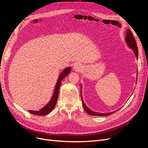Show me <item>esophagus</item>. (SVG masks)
<instances>
[{"instance_id":"1","label":"esophagus","mask_w":148,"mask_h":148,"mask_svg":"<svg viewBox=\"0 0 148 148\" xmlns=\"http://www.w3.org/2000/svg\"><path fill=\"white\" fill-rule=\"evenodd\" d=\"M81 68H82V65L79 64H76L74 66V70L77 71H80V70H82Z\"/></svg>"}]
</instances>
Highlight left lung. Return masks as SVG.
Returning a JSON list of instances; mask_svg holds the SVG:
<instances>
[{
    "label": "left lung",
    "instance_id": "left-lung-1",
    "mask_svg": "<svg viewBox=\"0 0 148 148\" xmlns=\"http://www.w3.org/2000/svg\"><path fill=\"white\" fill-rule=\"evenodd\" d=\"M125 40H126V42H127L128 45L130 47H131L134 52H135L136 57L138 59V46L136 44V42L135 41V37L132 33V32L131 31V30L130 29H127V34H126V38H125ZM82 87V86H81ZM82 92V91H81ZM82 94V93H81ZM82 104L83 106V107L84 110L86 111V112L91 115H95V116H106V115H109L110 114H112L113 113H114L115 112H109V113H104V114H102V113H97V112H93L92 110H91L89 108H88V107L84 104V103L82 99Z\"/></svg>",
    "mask_w": 148,
    "mask_h": 148
}]
</instances>
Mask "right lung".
Here are the masks:
<instances>
[{"label":"right lung","mask_w":148,"mask_h":148,"mask_svg":"<svg viewBox=\"0 0 148 148\" xmlns=\"http://www.w3.org/2000/svg\"><path fill=\"white\" fill-rule=\"evenodd\" d=\"M70 71H71V68L70 67H68V68H66L65 69H64V71L60 73V77H59V79H58V81L56 84L54 93H53V95L50 102H49L46 106H44L41 110H39L38 111L29 110V112L31 113L33 115H40V116L45 115L51 112L53 110V109L54 108V107L57 103V101L58 99V96H59V88L61 84V82L67 75H69V73L70 72Z\"/></svg>","instance_id":"add662e5"}]
</instances>
